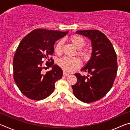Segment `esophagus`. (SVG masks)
I'll return each instance as SVG.
<instances>
[{
	"label": "esophagus",
	"instance_id": "obj_1",
	"mask_svg": "<svg viewBox=\"0 0 130 130\" xmlns=\"http://www.w3.org/2000/svg\"><path fill=\"white\" fill-rule=\"evenodd\" d=\"M63 76H68L69 75V73H67V72H63Z\"/></svg>",
	"mask_w": 130,
	"mask_h": 130
}]
</instances>
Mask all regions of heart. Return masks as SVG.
Listing matches in <instances>:
<instances>
[{"label":"heart","instance_id":"heart-1","mask_svg":"<svg viewBox=\"0 0 130 130\" xmlns=\"http://www.w3.org/2000/svg\"><path fill=\"white\" fill-rule=\"evenodd\" d=\"M70 40L76 49H79L78 54L84 62H87L91 57V52L88 49H81L85 45V41L82 37L73 35L70 37ZM63 41L62 40L57 42L54 47V51L57 53H60L62 51ZM58 64L62 69L66 72H71L78 68L80 66V61L76 57H64L58 61Z\"/></svg>","mask_w":130,"mask_h":130}]
</instances>
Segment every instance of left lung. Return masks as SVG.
<instances>
[{
    "mask_svg": "<svg viewBox=\"0 0 130 130\" xmlns=\"http://www.w3.org/2000/svg\"><path fill=\"white\" fill-rule=\"evenodd\" d=\"M76 33L91 40L92 51L90 60L81 70L89 74H74L77 81L72 89L79 100L91 103L101 99L111 89L118 71L117 56L112 44L102 32L85 30Z\"/></svg>",
    "mask_w": 130,
    "mask_h": 130,
    "instance_id": "1",
    "label": "left lung"
}]
</instances>
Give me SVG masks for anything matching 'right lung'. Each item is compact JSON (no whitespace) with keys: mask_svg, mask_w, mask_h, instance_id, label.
Segmentation results:
<instances>
[{"mask_svg":"<svg viewBox=\"0 0 130 130\" xmlns=\"http://www.w3.org/2000/svg\"><path fill=\"white\" fill-rule=\"evenodd\" d=\"M68 33L57 30L38 28L24 37L16 50L13 60L14 79L21 92L30 99L41 100L54 91L55 83L62 78L63 71L50 56L54 53V45ZM52 69L43 75L42 61Z\"/></svg>","mask_w":130,"mask_h":130,"instance_id":"1","label":"right lung"}]
</instances>
